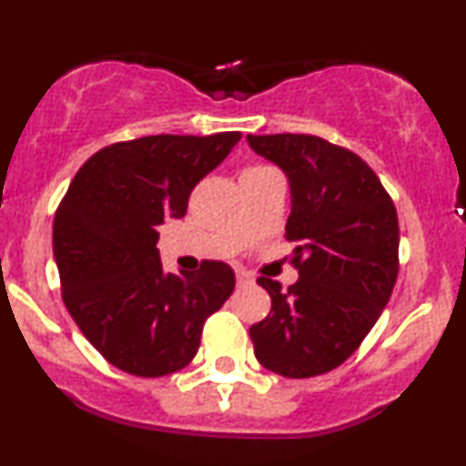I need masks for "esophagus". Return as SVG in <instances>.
<instances>
[{
    "label": "esophagus",
    "mask_w": 466,
    "mask_h": 466,
    "mask_svg": "<svg viewBox=\"0 0 466 466\" xmlns=\"http://www.w3.org/2000/svg\"><path fill=\"white\" fill-rule=\"evenodd\" d=\"M254 281V277L248 270H237V283L238 286H249Z\"/></svg>",
    "instance_id": "1"
}]
</instances>
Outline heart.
<instances>
[{"label":"heart","mask_w":466,"mask_h":466,"mask_svg":"<svg viewBox=\"0 0 466 466\" xmlns=\"http://www.w3.org/2000/svg\"><path fill=\"white\" fill-rule=\"evenodd\" d=\"M258 169H268V167H261V165H254V167H248L246 171H258ZM246 171H243V174H246Z\"/></svg>","instance_id":"obj_1"}]
</instances>
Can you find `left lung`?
Wrapping results in <instances>:
<instances>
[{
  "mask_svg": "<svg viewBox=\"0 0 466 466\" xmlns=\"http://www.w3.org/2000/svg\"><path fill=\"white\" fill-rule=\"evenodd\" d=\"M290 183L286 238L297 283L258 277L270 315L249 328L258 364L301 380L337 369L357 350L398 279L400 225L389 192L357 154L317 136H248Z\"/></svg>",
  "mask_w": 466,
  "mask_h": 466,
  "instance_id": "8db88e82",
  "label": "left lung"
}]
</instances>
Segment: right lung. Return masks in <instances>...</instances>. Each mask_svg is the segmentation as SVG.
<instances>
[{
  "instance_id": "obj_1",
  "label": "right lung",
  "mask_w": 466,
  "mask_h": 466,
  "mask_svg": "<svg viewBox=\"0 0 466 466\" xmlns=\"http://www.w3.org/2000/svg\"><path fill=\"white\" fill-rule=\"evenodd\" d=\"M238 131L145 136L93 154L53 220L62 299L91 346L116 369L163 377L198 352L203 323L234 290V270H163L158 225L183 218L192 189L217 169Z\"/></svg>"
}]
</instances>
